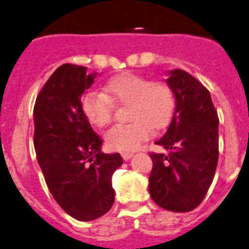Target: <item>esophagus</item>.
I'll list each match as a JSON object with an SVG mask.
<instances>
[{"label": "esophagus", "instance_id": "esophagus-1", "mask_svg": "<svg viewBox=\"0 0 249 249\" xmlns=\"http://www.w3.org/2000/svg\"><path fill=\"white\" fill-rule=\"evenodd\" d=\"M121 156H123V159H124V160H130L131 157L134 156V153H133V152H123V153H121Z\"/></svg>", "mask_w": 249, "mask_h": 249}]
</instances>
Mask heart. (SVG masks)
<instances>
[{
	"mask_svg": "<svg viewBox=\"0 0 249 249\" xmlns=\"http://www.w3.org/2000/svg\"><path fill=\"white\" fill-rule=\"evenodd\" d=\"M112 104L129 105L126 125H115L105 134L112 151L131 152L151 134V129L165 128L175 108L173 89L162 82H149L145 76L123 72L105 86L104 93L87 92L80 100L83 114L97 128H104L112 118Z\"/></svg>",
	"mask_w": 249,
	"mask_h": 249,
	"instance_id": "heart-1",
	"label": "heart"
}]
</instances>
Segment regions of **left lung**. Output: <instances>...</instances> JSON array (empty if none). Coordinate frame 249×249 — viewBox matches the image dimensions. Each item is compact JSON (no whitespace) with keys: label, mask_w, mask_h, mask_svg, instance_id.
I'll list each match as a JSON object with an SVG mask.
<instances>
[{"label":"left lung","mask_w":249,"mask_h":249,"mask_svg":"<svg viewBox=\"0 0 249 249\" xmlns=\"http://www.w3.org/2000/svg\"><path fill=\"white\" fill-rule=\"evenodd\" d=\"M175 96L173 119L156 142L165 153H151L149 195L173 212L195 210L205 198L219 160V118L207 88L187 71L167 72Z\"/></svg>","instance_id":"1"}]
</instances>
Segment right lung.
<instances>
[{"mask_svg": "<svg viewBox=\"0 0 249 249\" xmlns=\"http://www.w3.org/2000/svg\"><path fill=\"white\" fill-rule=\"evenodd\" d=\"M97 76L84 66L54 70L34 105V148L51 195L66 213L90 221L114 205L111 178L123 165L120 153H104L80 106Z\"/></svg>", "mask_w": 249, "mask_h": 249, "instance_id": "1", "label": "right lung"}]
</instances>
